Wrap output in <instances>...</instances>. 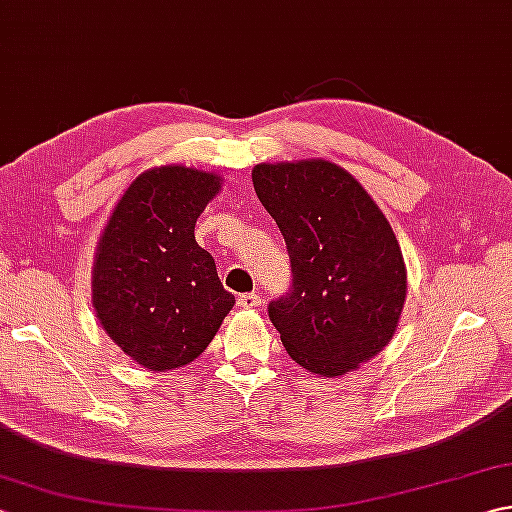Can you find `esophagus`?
<instances>
[{
  "instance_id": "34e87169",
  "label": "esophagus",
  "mask_w": 512,
  "mask_h": 512,
  "mask_svg": "<svg viewBox=\"0 0 512 512\" xmlns=\"http://www.w3.org/2000/svg\"><path fill=\"white\" fill-rule=\"evenodd\" d=\"M259 303H262V299H259L255 292H246V295H239V299H237V306L246 308V310L259 308Z\"/></svg>"
}]
</instances>
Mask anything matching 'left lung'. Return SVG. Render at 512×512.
I'll return each instance as SVG.
<instances>
[{
  "label": "left lung",
  "instance_id": "1",
  "mask_svg": "<svg viewBox=\"0 0 512 512\" xmlns=\"http://www.w3.org/2000/svg\"><path fill=\"white\" fill-rule=\"evenodd\" d=\"M253 187L286 239L292 290L268 306L292 361L339 378L383 352L407 297V266L378 204L330 160L262 162Z\"/></svg>",
  "mask_w": 512,
  "mask_h": 512
}]
</instances>
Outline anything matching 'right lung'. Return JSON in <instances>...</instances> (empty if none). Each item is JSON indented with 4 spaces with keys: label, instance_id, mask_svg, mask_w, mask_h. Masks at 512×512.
Segmentation results:
<instances>
[{
    "label": "right lung",
    "instance_id": "add662e5",
    "mask_svg": "<svg viewBox=\"0 0 512 512\" xmlns=\"http://www.w3.org/2000/svg\"><path fill=\"white\" fill-rule=\"evenodd\" d=\"M222 182L220 173L182 165L147 169L123 191L96 244V319L149 372L195 361L235 306L193 233Z\"/></svg>",
    "mask_w": 512,
    "mask_h": 512
}]
</instances>
